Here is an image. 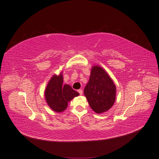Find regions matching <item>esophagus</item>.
Returning a JSON list of instances; mask_svg holds the SVG:
<instances>
[{
	"label": "esophagus",
	"instance_id": "1",
	"mask_svg": "<svg viewBox=\"0 0 159 159\" xmlns=\"http://www.w3.org/2000/svg\"><path fill=\"white\" fill-rule=\"evenodd\" d=\"M77 92H79V94H80V95H82V93H83V90H81V89H80V90H77Z\"/></svg>",
	"mask_w": 159,
	"mask_h": 159
}]
</instances>
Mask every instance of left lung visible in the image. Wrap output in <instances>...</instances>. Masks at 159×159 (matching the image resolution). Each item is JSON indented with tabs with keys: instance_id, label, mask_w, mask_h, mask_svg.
Returning <instances> with one entry per match:
<instances>
[{
	"instance_id": "8db88e82",
	"label": "left lung",
	"mask_w": 159,
	"mask_h": 159,
	"mask_svg": "<svg viewBox=\"0 0 159 159\" xmlns=\"http://www.w3.org/2000/svg\"><path fill=\"white\" fill-rule=\"evenodd\" d=\"M84 92L92 109L96 113H102L113 105L116 87L113 80L102 67L94 66Z\"/></svg>"
}]
</instances>
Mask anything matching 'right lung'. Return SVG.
Here are the masks:
<instances>
[{"mask_svg":"<svg viewBox=\"0 0 159 159\" xmlns=\"http://www.w3.org/2000/svg\"><path fill=\"white\" fill-rule=\"evenodd\" d=\"M63 75H53L46 86L45 98L48 106L57 113L65 110L68 102L80 94L67 84H63Z\"/></svg>","mask_w":159,"mask_h":159,"instance_id":"obj_1","label":"right lung"}]
</instances>
